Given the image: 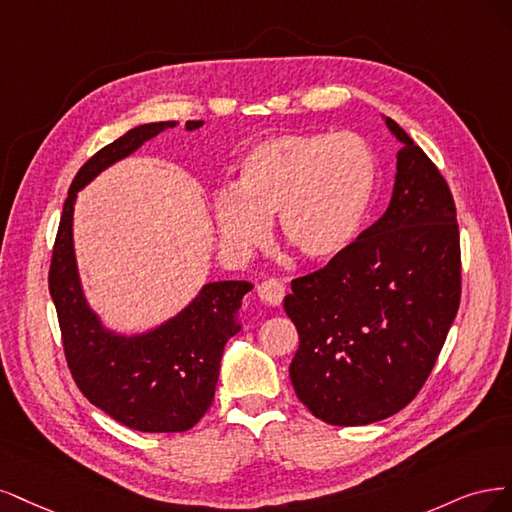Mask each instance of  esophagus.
<instances>
[{"mask_svg": "<svg viewBox=\"0 0 512 512\" xmlns=\"http://www.w3.org/2000/svg\"><path fill=\"white\" fill-rule=\"evenodd\" d=\"M257 295L261 302H266L270 306H280V302L285 298V285L280 283L278 278H268L257 285Z\"/></svg>", "mask_w": 512, "mask_h": 512, "instance_id": "34e87169", "label": "esophagus"}]
</instances>
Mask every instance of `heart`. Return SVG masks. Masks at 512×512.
I'll return each instance as SVG.
<instances>
[{"label": "heart", "instance_id": "b5f03b06", "mask_svg": "<svg viewBox=\"0 0 512 512\" xmlns=\"http://www.w3.org/2000/svg\"><path fill=\"white\" fill-rule=\"evenodd\" d=\"M374 157L355 134L263 140L238 163L234 189L212 200L221 242L249 253L268 236L274 214L283 240L308 259L351 244L374 191Z\"/></svg>", "mask_w": 512, "mask_h": 512}]
</instances>
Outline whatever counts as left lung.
<instances>
[{
  "label": "left lung",
  "instance_id": "obj_1",
  "mask_svg": "<svg viewBox=\"0 0 512 512\" xmlns=\"http://www.w3.org/2000/svg\"><path fill=\"white\" fill-rule=\"evenodd\" d=\"M387 212L327 266L295 278L285 312L300 334L289 376L332 425L408 406L434 370L461 298L457 210L447 180L406 131Z\"/></svg>",
  "mask_w": 512,
  "mask_h": 512
}]
</instances>
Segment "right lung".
Returning a JSON list of instances; mask_svg holds the SVG:
<instances>
[{"label": "right lung", "instance_id": "1", "mask_svg": "<svg viewBox=\"0 0 512 512\" xmlns=\"http://www.w3.org/2000/svg\"><path fill=\"white\" fill-rule=\"evenodd\" d=\"M174 125L163 121L129 129L78 170L65 197L48 270L63 353L76 387L114 421L148 434L187 432L206 415L217 389L225 342L240 332L238 308L253 285L246 280L208 283L178 317L155 332L114 336L82 298L72 214L78 189ZM200 125L202 121H187V129Z\"/></svg>", "mask_w": 512, "mask_h": 512}]
</instances>
